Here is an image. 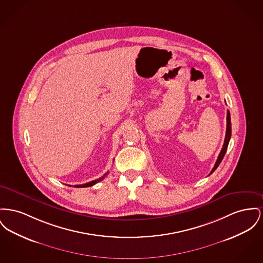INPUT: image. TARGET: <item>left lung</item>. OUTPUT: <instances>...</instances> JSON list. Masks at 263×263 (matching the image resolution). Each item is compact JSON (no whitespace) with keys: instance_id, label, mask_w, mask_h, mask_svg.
<instances>
[{"instance_id":"left-lung-1","label":"left lung","mask_w":263,"mask_h":263,"mask_svg":"<svg viewBox=\"0 0 263 263\" xmlns=\"http://www.w3.org/2000/svg\"><path fill=\"white\" fill-rule=\"evenodd\" d=\"M231 136H232V122H231V113H230V111L228 110V114H227V133H226L224 143H223V146H222V149H221L220 153H219L218 157H217V160H216V164H215V166H214V168H213L212 172L210 173V175H212V174L215 172V170H216V168L219 166L220 162L222 161V159H223V157H224V155H226V152H227V150H228V146H229V143H230V140H231Z\"/></svg>"}]
</instances>
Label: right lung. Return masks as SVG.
Masks as SVG:
<instances>
[{
    "label": "right lung",
    "instance_id": "add662e5",
    "mask_svg": "<svg viewBox=\"0 0 263 263\" xmlns=\"http://www.w3.org/2000/svg\"><path fill=\"white\" fill-rule=\"evenodd\" d=\"M108 174V172L106 173V174H104L101 178H99V179H97V180H94V181H91V182H89V183H86V184H83V185H76V187H87V186H91V185H95L96 183H98V182H100V181H102L105 177H106V175Z\"/></svg>",
    "mask_w": 263,
    "mask_h": 263
}]
</instances>
